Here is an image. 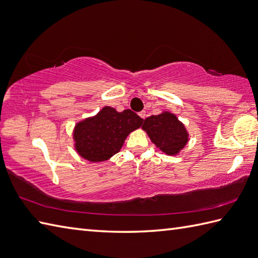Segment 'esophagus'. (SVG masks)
<instances>
[{"label": "esophagus", "mask_w": 258, "mask_h": 258, "mask_svg": "<svg viewBox=\"0 0 258 258\" xmlns=\"http://www.w3.org/2000/svg\"><path fill=\"white\" fill-rule=\"evenodd\" d=\"M140 116H141L142 118L145 119V117H146V112H145V111H142V112L140 113Z\"/></svg>", "instance_id": "1"}]
</instances>
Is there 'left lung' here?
I'll return each mask as SVG.
<instances>
[{
	"instance_id": "8db88e82",
	"label": "left lung",
	"mask_w": 258,
	"mask_h": 258,
	"mask_svg": "<svg viewBox=\"0 0 258 258\" xmlns=\"http://www.w3.org/2000/svg\"><path fill=\"white\" fill-rule=\"evenodd\" d=\"M142 128L155 146L169 156H176L189 142V134L183 123L169 111L145 118Z\"/></svg>"
}]
</instances>
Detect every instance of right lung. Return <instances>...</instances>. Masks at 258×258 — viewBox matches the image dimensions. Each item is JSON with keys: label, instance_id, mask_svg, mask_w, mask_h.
Instances as JSON below:
<instances>
[{"label": "right lung", "instance_id": "add662e5", "mask_svg": "<svg viewBox=\"0 0 258 258\" xmlns=\"http://www.w3.org/2000/svg\"><path fill=\"white\" fill-rule=\"evenodd\" d=\"M143 122L131 110L117 112L111 106L102 107L94 116L76 124L73 135L76 152L91 163L105 161L121 151L130 133L140 128Z\"/></svg>", "mask_w": 258, "mask_h": 258}]
</instances>
